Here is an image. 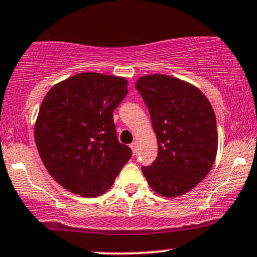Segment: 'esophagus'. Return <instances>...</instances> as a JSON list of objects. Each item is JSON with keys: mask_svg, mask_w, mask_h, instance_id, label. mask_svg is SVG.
<instances>
[{"mask_svg": "<svg viewBox=\"0 0 257 257\" xmlns=\"http://www.w3.org/2000/svg\"><path fill=\"white\" fill-rule=\"evenodd\" d=\"M131 149L133 151V155H135V153H137V151H138V143H137V141H134V143L131 144Z\"/></svg>", "mask_w": 257, "mask_h": 257, "instance_id": "esophagus-1", "label": "esophagus"}]
</instances>
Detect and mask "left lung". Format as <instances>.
Instances as JSON below:
<instances>
[{"mask_svg": "<svg viewBox=\"0 0 257 257\" xmlns=\"http://www.w3.org/2000/svg\"><path fill=\"white\" fill-rule=\"evenodd\" d=\"M135 88L151 116L157 158L141 167L153 191L181 196L208 175L217 151L216 117L209 100L194 85L167 75H147Z\"/></svg>", "mask_w": 257, "mask_h": 257, "instance_id": "obj_1", "label": "left lung"}]
</instances>
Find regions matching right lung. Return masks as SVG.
<instances>
[{
    "instance_id": "obj_1",
    "label": "right lung",
    "mask_w": 257,
    "mask_h": 257,
    "mask_svg": "<svg viewBox=\"0 0 257 257\" xmlns=\"http://www.w3.org/2000/svg\"><path fill=\"white\" fill-rule=\"evenodd\" d=\"M126 94L125 78L83 72L44 96L35 141L46 169L70 192L88 198L105 193L132 157L113 123V111Z\"/></svg>"
}]
</instances>
